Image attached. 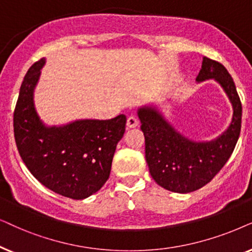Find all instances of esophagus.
I'll list each match as a JSON object with an SVG mask.
<instances>
[{"label": "esophagus", "instance_id": "34e87169", "mask_svg": "<svg viewBox=\"0 0 252 252\" xmlns=\"http://www.w3.org/2000/svg\"><path fill=\"white\" fill-rule=\"evenodd\" d=\"M137 126H138V120L135 116H129L128 120H126V126H128V129H133Z\"/></svg>", "mask_w": 252, "mask_h": 252}]
</instances>
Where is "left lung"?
Masks as SVG:
<instances>
[{
  "mask_svg": "<svg viewBox=\"0 0 252 252\" xmlns=\"http://www.w3.org/2000/svg\"><path fill=\"white\" fill-rule=\"evenodd\" d=\"M212 78L223 87L234 110L230 126L212 142H191L176 132L156 109H138L151 176L169 191L187 193L200 189L220 172L235 149L242 121V103L235 83L221 63L204 58L196 80Z\"/></svg>",
  "mask_w": 252,
  "mask_h": 252,
  "instance_id": "1",
  "label": "left lung"
}]
</instances>
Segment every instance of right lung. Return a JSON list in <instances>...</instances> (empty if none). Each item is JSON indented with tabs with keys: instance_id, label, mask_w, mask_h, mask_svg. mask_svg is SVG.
Returning <instances> with one entry per match:
<instances>
[{
	"instance_id": "add662e5",
	"label": "right lung",
	"mask_w": 252,
	"mask_h": 252,
	"mask_svg": "<svg viewBox=\"0 0 252 252\" xmlns=\"http://www.w3.org/2000/svg\"><path fill=\"white\" fill-rule=\"evenodd\" d=\"M45 59L23 80L15 112L13 133L18 152L33 176L55 193L84 199L108 180L116 145L126 131V115L112 120L76 121L47 128L33 105V90Z\"/></svg>"
}]
</instances>
